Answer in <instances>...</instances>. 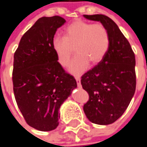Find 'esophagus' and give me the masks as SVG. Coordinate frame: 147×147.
<instances>
[{
    "mask_svg": "<svg viewBox=\"0 0 147 147\" xmlns=\"http://www.w3.org/2000/svg\"><path fill=\"white\" fill-rule=\"evenodd\" d=\"M76 83H77V86L78 87H82V84H81V78L79 76H76Z\"/></svg>",
    "mask_w": 147,
    "mask_h": 147,
    "instance_id": "obj_1",
    "label": "esophagus"
}]
</instances>
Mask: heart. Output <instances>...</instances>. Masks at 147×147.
<instances>
[{
  "label": "heart",
  "mask_w": 147,
  "mask_h": 147,
  "mask_svg": "<svg viewBox=\"0 0 147 147\" xmlns=\"http://www.w3.org/2000/svg\"><path fill=\"white\" fill-rule=\"evenodd\" d=\"M110 46L107 29L100 23L92 24L76 21L69 25L65 30V36L56 35L52 39V48L58 62L66 66L76 52V56L69 65V71L81 75L88 67L89 62L95 65L105 57Z\"/></svg>",
  "instance_id": "heart-1"
}]
</instances>
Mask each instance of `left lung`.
<instances>
[{"label": "left lung", "mask_w": 147, "mask_h": 147, "mask_svg": "<svg viewBox=\"0 0 147 147\" xmlns=\"http://www.w3.org/2000/svg\"><path fill=\"white\" fill-rule=\"evenodd\" d=\"M107 29L110 46L105 57L82 76V87L89 94L83 110L88 120L109 125L122 116L136 91V59L129 41L117 25L105 15H84Z\"/></svg>", "instance_id": "left-lung-1"}]
</instances>
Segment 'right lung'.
Instances as JSON below:
<instances>
[{"instance_id": "add662e5", "label": "right lung", "mask_w": 147, "mask_h": 147, "mask_svg": "<svg viewBox=\"0 0 147 147\" xmlns=\"http://www.w3.org/2000/svg\"><path fill=\"white\" fill-rule=\"evenodd\" d=\"M65 22L58 16L38 19L23 35L14 54L12 82L17 106L26 123L41 131L57 127L59 109L77 86L52 48L56 30Z\"/></svg>"}]
</instances>
